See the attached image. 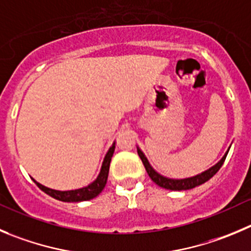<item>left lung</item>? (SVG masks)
<instances>
[{
    "label": "left lung",
    "instance_id": "1",
    "mask_svg": "<svg viewBox=\"0 0 251 251\" xmlns=\"http://www.w3.org/2000/svg\"><path fill=\"white\" fill-rule=\"evenodd\" d=\"M229 151H226V153L224 154V157L222 158L219 162L217 163L215 166H213L212 168H209L208 171L205 172L201 173L198 176H194V177H191V178H186V179H170V178H166L163 176L158 175L153 168L150 166L149 161L147 158L145 157V154L142 153L141 150L137 149V153H139L140 158H141L142 163H144L145 168H146L147 173H149L150 178L154 182V183L157 184V186L162 187V188L166 189H171V191H186V189H192L197 186H201V184L205 183L207 181H209L212 178L213 176L218 172V171L221 170V167L223 166L224 161H226V154H228Z\"/></svg>",
    "mask_w": 251,
    "mask_h": 251
}]
</instances>
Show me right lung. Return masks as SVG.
Here are the masks:
<instances>
[{
	"label": "right lung",
	"mask_w": 251,
	"mask_h": 251,
	"mask_svg": "<svg viewBox=\"0 0 251 251\" xmlns=\"http://www.w3.org/2000/svg\"><path fill=\"white\" fill-rule=\"evenodd\" d=\"M115 150V144L110 147V150L107 151L106 156L104 158V162H102L101 171H100L98 178L93 182L91 184H89L88 187H84L80 189H74V191H55V189H50L48 187L42 186L41 183H38L37 181H34V183L44 192L48 196L53 197L55 200L62 201V202H83V201H89L95 198L97 196H99L101 193V191L104 189L105 184L107 181V175H109V167L110 162H111L112 153H114Z\"/></svg>",
	"instance_id": "add662e5"
}]
</instances>
